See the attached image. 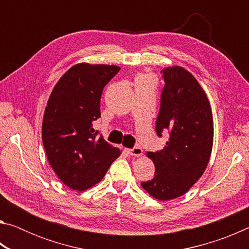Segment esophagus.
Instances as JSON below:
<instances>
[{"instance_id":"1","label":"esophagus","mask_w":249,"mask_h":249,"mask_svg":"<svg viewBox=\"0 0 249 249\" xmlns=\"http://www.w3.org/2000/svg\"><path fill=\"white\" fill-rule=\"evenodd\" d=\"M128 154L134 157H141L142 155V149L141 147H134L132 149H128Z\"/></svg>"}]
</instances>
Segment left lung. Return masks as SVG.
<instances>
[{"label": "left lung", "instance_id": "1", "mask_svg": "<svg viewBox=\"0 0 249 249\" xmlns=\"http://www.w3.org/2000/svg\"><path fill=\"white\" fill-rule=\"evenodd\" d=\"M165 87L156 132L169 134L163 149L147 153L155 163L154 178L142 182L151 196L168 201L190 190L206 169L213 146L210 102L196 79L182 67L161 71Z\"/></svg>", "mask_w": 249, "mask_h": 249}]
</instances>
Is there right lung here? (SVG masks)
Returning a JSON list of instances; mask_svg holds the SVG:
<instances>
[{
    "label": "right lung",
    "mask_w": 249,
    "mask_h": 249,
    "mask_svg": "<svg viewBox=\"0 0 249 249\" xmlns=\"http://www.w3.org/2000/svg\"><path fill=\"white\" fill-rule=\"evenodd\" d=\"M121 70L117 66L82 62L67 71L49 96L43 119V144L58 178L72 190L100 182L121 155L99 137L93 122L101 117L103 88Z\"/></svg>",
    "instance_id": "1"
}]
</instances>
